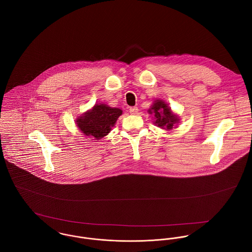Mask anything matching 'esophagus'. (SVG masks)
I'll use <instances>...</instances> for the list:
<instances>
[{"instance_id":"obj_1","label":"esophagus","mask_w":252,"mask_h":252,"mask_svg":"<svg viewBox=\"0 0 252 252\" xmlns=\"http://www.w3.org/2000/svg\"><path fill=\"white\" fill-rule=\"evenodd\" d=\"M130 113L131 114H133V115H136L138 112H139V108H137V107H134V108H130Z\"/></svg>"}]
</instances>
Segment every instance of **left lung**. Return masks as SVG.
I'll use <instances>...</instances> for the list:
<instances>
[{"label": "left lung", "mask_w": 252, "mask_h": 252, "mask_svg": "<svg viewBox=\"0 0 252 252\" xmlns=\"http://www.w3.org/2000/svg\"><path fill=\"white\" fill-rule=\"evenodd\" d=\"M147 112L153 116V124H155L157 127L166 131L173 130V128H178L180 117L171 109L169 104H167L164 100H154L151 108L147 110Z\"/></svg>", "instance_id": "left-lung-1"}]
</instances>
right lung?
<instances>
[{"mask_svg": "<svg viewBox=\"0 0 252 252\" xmlns=\"http://www.w3.org/2000/svg\"><path fill=\"white\" fill-rule=\"evenodd\" d=\"M121 114L120 108H111L102 103L95 104L75 119V124L84 136L95 141L101 140L108 135Z\"/></svg>", "mask_w": 252, "mask_h": 252, "instance_id": "1", "label": "right lung"}]
</instances>
